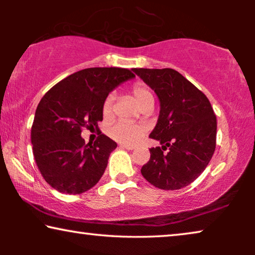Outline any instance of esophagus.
Returning <instances> with one entry per match:
<instances>
[{
	"label": "esophagus",
	"instance_id": "obj_1",
	"mask_svg": "<svg viewBox=\"0 0 255 255\" xmlns=\"http://www.w3.org/2000/svg\"><path fill=\"white\" fill-rule=\"evenodd\" d=\"M122 148H125V149H128V151H132V149H134L133 146H130V145H124V144H121L120 145Z\"/></svg>",
	"mask_w": 255,
	"mask_h": 255
}]
</instances>
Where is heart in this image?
Here are the masks:
<instances>
[{
  "label": "heart",
  "instance_id": "obj_1",
  "mask_svg": "<svg viewBox=\"0 0 255 255\" xmlns=\"http://www.w3.org/2000/svg\"><path fill=\"white\" fill-rule=\"evenodd\" d=\"M130 92L137 101L139 106L142 109L147 107H153L154 103V96L151 89L142 82H137L131 87ZM114 102L115 95L109 94L103 101L102 104V113L104 117H110L114 113ZM109 134L111 138L118 142H122L124 145H134L140 139L144 137L145 128L141 125L132 124L128 122L120 121L114 125H111L109 128Z\"/></svg>",
  "mask_w": 255,
  "mask_h": 255
}]
</instances>
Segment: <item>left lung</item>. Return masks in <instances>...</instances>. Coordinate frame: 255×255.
<instances>
[{
  "label": "left lung",
  "mask_w": 255,
  "mask_h": 255,
  "mask_svg": "<svg viewBox=\"0 0 255 255\" xmlns=\"http://www.w3.org/2000/svg\"><path fill=\"white\" fill-rule=\"evenodd\" d=\"M133 72L160 101L158 123L149 138L162 146L149 148L151 158L141 167L142 176L159 189L187 187L203 173L215 152L214 109L208 97L175 69L133 68Z\"/></svg>",
  "instance_id": "8db88e82"
}]
</instances>
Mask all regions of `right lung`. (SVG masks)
Instances as JSON below:
<instances>
[{
    "label": "right lung",
    "instance_id": "right-lung-1",
    "mask_svg": "<svg viewBox=\"0 0 255 255\" xmlns=\"http://www.w3.org/2000/svg\"><path fill=\"white\" fill-rule=\"evenodd\" d=\"M134 78L127 68L93 67L79 71L52 87L38 104L31 142L38 169L62 194H82L99 182L117 144L101 133L93 144L83 128H99L102 104L111 90Z\"/></svg>",
    "mask_w": 255,
    "mask_h": 255
}]
</instances>
